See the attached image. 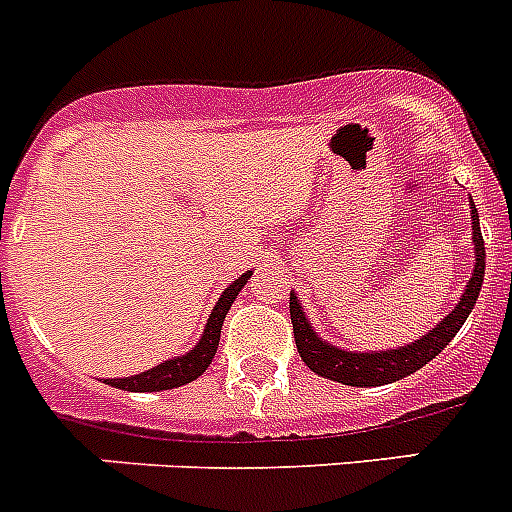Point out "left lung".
<instances>
[{
	"label": "left lung",
	"instance_id": "1",
	"mask_svg": "<svg viewBox=\"0 0 512 512\" xmlns=\"http://www.w3.org/2000/svg\"><path fill=\"white\" fill-rule=\"evenodd\" d=\"M469 205H472L469 212H472L474 243L472 277L467 279V287L461 292L454 310L441 323L433 325L425 336H420L418 341L395 348H382V351H346V348H338L315 333L305 310H302L300 297L295 292H289V315H292V328H295L297 351H300L302 361L310 366L312 372L325 379H333V382L348 384V387H382V384H392L423 369L428 361L436 359L443 348L449 346L451 338L459 333L464 320L469 318V312L474 310L479 289L485 282V241H482V230H479V212L474 202H469Z\"/></svg>",
	"mask_w": 512,
	"mask_h": 512
}]
</instances>
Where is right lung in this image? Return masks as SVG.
<instances>
[{"label": "right lung", "instance_id": "add662e5", "mask_svg": "<svg viewBox=\"0 0 512 512\" xmlns=\"http://www.w3.org/2000/svg\"><path fill=\"white\" fill-rule=\"evenodd\" d=\"M253 271H246L241 277L235 279L233 284L225 287V292L217 297L215 307H212L210 318H207L205 330H202L200 341L192 351L182 356H171L169 361L164 364L153 366L148 372L133 374V377L125 379H107L110 387H117V390H128V392H164V390H174V387H182V384L194 382L197 377L205 374L207 366L212 364L217 354V343H220V330H223V320L228 315L230 305L235 302L238 292L243 289V284L248 282Z\"/></svg>", "mask_w": 512, "mask_h": 512}]
</instances>
